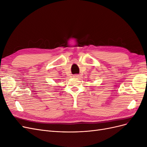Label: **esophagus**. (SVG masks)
I'll return each instance as SVG.
<instances>
[{"label": "esophagus", "mask_w": 147, "mask_h": 147, "mask_svg": "<svg viewBox=\"0 0 147 147\" xmlns=\"http://www.w3.org/2000/svg\"><path fill=\"white\" fill-rule=\"evenodd\" d=\"M74 78H78L79 77V75H74Z\"/></svg>", "instance_id": "esophagus-1"}]
</instances>
